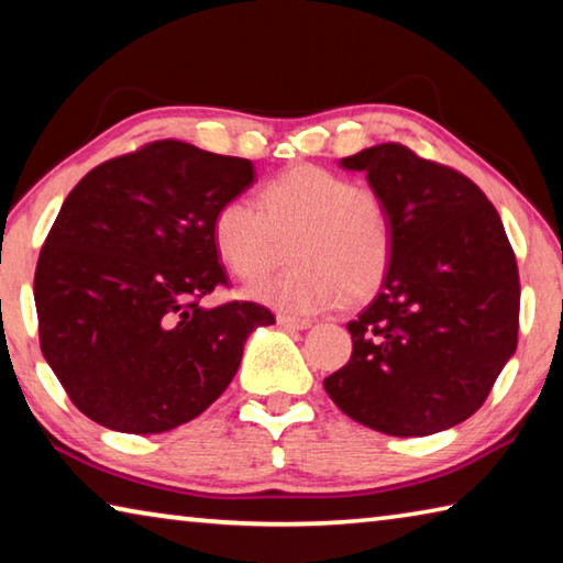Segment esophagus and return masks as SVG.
<instances>
[{
    "instance_id": "obj_1",
    "label": "esophagus",
    "mask_w": 563,
    "mask_h": 563,
    "mask_svg": "<svg viewBox=\"0 0 563 563\" xmlns=\"http://www.w3.org/2000/svg\"><path fill=\"white\" fill-rule=\"evenodd\" d=\"M278 325L285 330H308L312 322L305 318H292V316H278Z\"/></svg>"
}]
</instances>
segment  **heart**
Segmentation results:
<instances>
[{
  "instance_id": "obj_1",
  "label": "heart",
  "mask_w": 563,
  "mask_h": 563,
  "mask_svg": "<svg viewBox=\"0 0 563 563\" xmlns=\"http://www.w3.org/2000/svg\"><path fill=\"white\" fill-rule=\"evenodd\" d=\"M218 206L211 235L218 258L238 278L268 268L288 241L292 268L263 275L245 292L285 312H322L373 298L393 263L395 235L375 190L320 166H295L261 190Z\"/></svg>"
}]
</instances>
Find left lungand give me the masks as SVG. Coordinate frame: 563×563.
<instances>
[{"mask_svg":"<svg viewBox=\"0 0 563 563\" xmlns=\"http://www.w3.org/2000/svg\"><path fill=\"white\" fill-rule=\"evenodd\" d=\"M362 170L393 221L377 298L347 322L352 355L325 377L342 412L393 437L464 422L517 350L519 271L489 198L454 168L379 144L340 161Z\"/></svg>","mask_w":563,"mask_h":563,"instance_id":"1","label":"left lung"}]
</instances>
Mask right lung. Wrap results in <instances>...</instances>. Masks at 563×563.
<instances>
[{
  "label": "right lung",
  "instance_id": "obj_1",
  "mask_svg": "<svg viewBox=\"0 0 563 563\" xmlns=\"http://www.w3.org/2000/svg\"><path fill=\"white\" fill-rule=\"evenodd\" d=\"M255 184L247 158L154 141L111 158L66 196L34 275L44 360L93 422L126 434L176 430L241 367L258 302L201 308L228 285L211 223Z\"/></svg>",
  "mask_w": 563,
  "mask_h": 563
}]
</instances>
